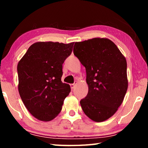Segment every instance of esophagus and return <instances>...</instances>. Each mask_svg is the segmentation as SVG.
Returning <instances> with one entry per match:
<instances>
[{
    "instance_id": "obj_1",
    "label": "esophagus",
    "mask_w": 148,
    "mask_h": 148,
    "mask_svg": "<svg viewBox=\"0 0 148 148\" xmlns=\"http://www.w3.org/2000/svg\"><path fill=\"white\" fill-rule=\"evenodd\" d=\"M71 87L72 89H74V87H75V84H71Z\"/></svg>"
}]
</instances>
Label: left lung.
<instances>
[{
    "mask_svg": "<svg viewBox=\"0 0 148 148\" xmlns=\"http://www.w3.org/2000/svg\"><path fill=\"white\" fill-rule=\"evenodd\" d=\"M73 51L86 71L88 93L80 101L82 108L92 121H106L121 106L128 88L126 59L106 38L76 42Z\"/></svg>",
    "mask_w": 148,
    "mask_h": 148,
    "instance_id": "1",
    "label": "left lung"
}]
</instances>
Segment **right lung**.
<instances>
[{
  "instance_id": "add662e5",
  "label": "right lung",
  "mask_w": 148,
  "mask_h": 148,
  "mask_svg": "<svg viewBox=\"0 0 148 148\" xmlns=\"http://www.w3.org/2000/svg\"><path fill=\"white\" fill-rule=\"evenodd\" d=\"M74 42H38L17 64L18 91L28 111L37 119L49 121L58 116L71 86L62 83V66Z\"/></svg>"
}]
</instances>
